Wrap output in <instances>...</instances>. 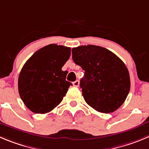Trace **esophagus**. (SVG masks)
I'll return each mask as SVG.
<instances>
[{
  "mask_svg": "<svg viewBox=\"0 0 149 149\" xmlns=\"http://www.w3.org/2000/svg\"><path fill=\"white\" fill-rule=\"evenodd\" d=\"M73 85L74 86V87H79V81H78V80H76V81H73Z\"/></svg>",
  "mask_w": 149,
  "mask_h": 149,
  "instance_id": "esophagus-1",
  "label": "esophagus"
}]
</instances>
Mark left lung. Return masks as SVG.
<instances>
[{
	"mask_svg": "<svg viewBox=\"0 0 149 149\" xmlns=\"http://www.w3.org/2000/svg\"><path fill=\"white\" fill-rule=\"evenodd\" d=\"M72 58L84 70L80 87L87 104L102 113L118 109L130 90L129 70L123 61L107 48L93 45L73 48Z\"/></svg>",
	"mask_w": 149,
	"mask_h": 149,
	"instance_id": "1",
	"label": "left lung"
}]
</instances>
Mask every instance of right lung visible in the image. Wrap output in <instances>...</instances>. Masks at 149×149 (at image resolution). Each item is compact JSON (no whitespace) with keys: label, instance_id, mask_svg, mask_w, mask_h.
Segmentation results:
<instances>
[{"label":"right lung","instance_id":"obj_1","mask_svg":"<svg viewBox=\"0 0 149 149\" xmlns=\"http://www.w3.org/2000/svg\"><path fill=\"white\" fill-rule=\"evenodd\" d=\"M70 48L51 44L36 51L21 69L18 91L27 108L45 114L58 106L72 83L62 68L69 59Z\"/></svg>","mask_w":149,"mask_h":149}]
</instances>
